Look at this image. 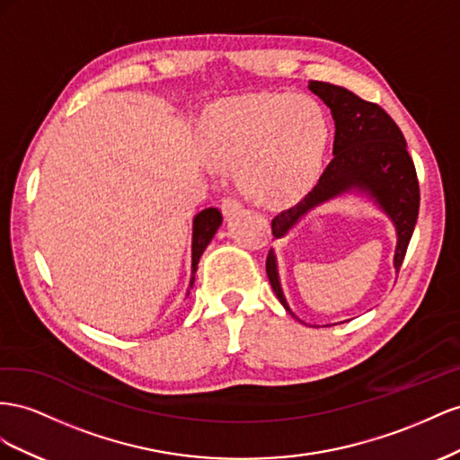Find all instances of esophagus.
Here are the masks:
<instances>
[{
    "instance_id": "obj_1",
    "label": "esophagus",
    "mask_w": 460,
    "mask_h": 460,
    "mask_svg": "<svg viewBox=\"0 0 460 460\" xmlns=\"http://www.w3.org/2000/svg\"><path fill=\"white\" fill-rule=\"evenodd\" d=\"M221 212L226 216H234L243 212V202L239 199H234V196H226V199L221 200Z\"/></svg>"
}]
</instances>
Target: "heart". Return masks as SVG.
I'll return each mask as SVG.
<instances>
[{"instance_id": "b5f03b06", "label": "heart", "mask_w": 460, "mask_h": 460, "mask_svg": "<svg viewBox=\"0 0 460 460\" xmlns=\"http://www.w3.org/2000/svg\"><path fill=\"white\" fill-rule=\"evenodd\" d=\"M330 127L316 100L261 92L219 103L206 115L204 150L237 169L241 189L258 202L296 199L316 179Z\"/></svg>"}]
</instances>
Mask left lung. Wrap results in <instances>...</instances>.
I'll return each mask as SVG.
<instances>
[{
	"label": "left lung",
	"instance_id": "left-lung-1",
	"mask_svg": "<svg viewBox=\"0 0 460 460\" xmlns=\"http://www.w3.org/2000/svg\"><path fill=\"white\" fill-rule=\"evenodd\" d=\"M308 88L332 110L335 121L333 157L325 165L312 190L295 206L283 209L271 219L273 237H283L310 208L345 190L360 189L370 192L395 223L399 237L395 268L399 271L420 208L416 167L406 150V140L401 128L384 108H379L374 102L362 100L343 86L310 81ZM266 271L281 305L288 314H293L281 293L278 266H275L271 251L266 260Z\"/></svg>",
	"mask_w": 460,
	"mask_h": 460
}]
</instances>
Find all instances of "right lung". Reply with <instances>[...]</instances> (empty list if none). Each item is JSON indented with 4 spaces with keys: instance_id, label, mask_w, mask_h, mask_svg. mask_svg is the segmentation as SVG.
<instances>
[{
    "instance_id": "1",
    "label": "right lung",
    "mask_w": 460,
    "mask_h": 460,
    "mask_svg": "<svg viewBox=\"0 0 460 460\" xmlns=\"http://www.w3.org/2000/svg\"><path fill=\"white\" fill-rule=\"evenodd\" d=\"M221 226V212L217 208H208L204 212L194 217V231H192V279L190 287L194 283V273L196 268H199V260L202 252L206 251V246L212 241L216 234L217 227Z\"/></svg>"
}]
</instances>
